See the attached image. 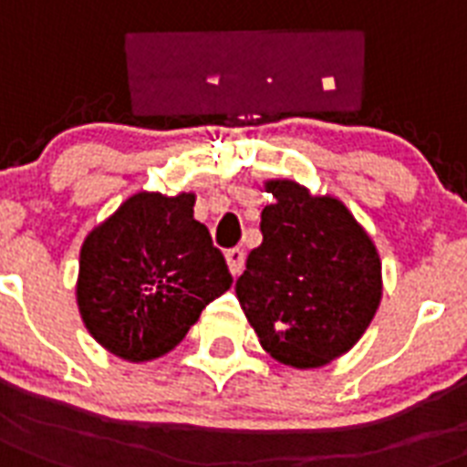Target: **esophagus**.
Wrapping results in <instances>:
<instances>
[{
  "mask_svg": "<svg viewBox=\"0 0 467 467\" xmlns=\"http://www.w3.org/2000/svg\"><path fill=\"white\" fill-rule=\"evenodd\" d=\"M225 261H227V268H230V273L233 275H240L242 268H244V252L242 249H227L225 252Z\"/></svg>",
  "mask_w": 467,
  "mask_h": 467,
  "instance_id": "esophagus-1",
  "label": "esophagus"
}]
</instances>
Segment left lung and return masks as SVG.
Returning <instances> with one entry per match:
<instances>
[{
	"instance_id": "left-lung-1",
	"label": "left lung",
	"mask_w": 467,
	"mask_h": 467,
	"mask_svg": "<svg viewBox=\"0 0 467 467\" xmlns=\"http://www.w3.org/2000/svg\"><path fill=\"white\" fill-rule=\"evenodd\" d=\"M261 242L234 283L261 348L283 365L317 369L362 338L381 302V259L336 196L293 180L264 184Z\"/></svg>"
}]
</instances>
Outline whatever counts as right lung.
I'll list each match as a JSON object with an SVG mask.
<instances>
[{"label":"right lung","mask_w":467,"mask_h":467,"mask_svg":"<svg viewBox=\"0 0 467 467\" xmlns=\"http://www.w3.org/2000/svg\"><path fill=\"white\" fill-rule=\"evenodd\" d=\"M194 203L192 192H139L86 234L76 305L90 336L117 358L146 362L170 352L233 285Z\"/></svg>","instance_id":"add662e5"}]
</instances>
